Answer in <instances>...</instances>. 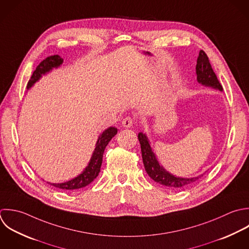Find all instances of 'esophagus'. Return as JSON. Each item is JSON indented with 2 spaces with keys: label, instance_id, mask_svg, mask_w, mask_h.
<instances>
[{
  "label": "esophagus",
  "instance_id": "1",
  "mask_svg": "<svg viewBox=\"0 0 249 249\" xmlns=\"http://www.w3.org/2000/svg\"><path fill=\"white\" fill-rule=\"evenodd\" d=\"M122 126L124 128H131L133 126V119L131 117H125L123 120H122Z\"/></svg>",
  "mask_w": 249,
  "mask_h": 249
}]
</instances>
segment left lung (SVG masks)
Here are the masks:
<instances>
[{"instance_id": "8db88e82", "label": "left lung", "mask_w": 249, "mask_h": 249, "mask_svg": "<svg viewBox=\"0 0 249 249\" xmlns=\"http://www.w3.org/2000/svg\"><path fill=\"white\" fill-rule=\"evenodd\" d=\"M196 74H197V81L200 84L206 87H211L215 90H219V91L223 90L219 80L217 79L216 74L214 73L211 66L209 57L203 50H200L199 56L197 59ZM138 139L141 143L142 156L145 172L155 182L162 184L165 187H168L170 189L178 190V189L187 187L188 185L194 183L200 178L203 177L204 174L194 178H180V177L174 176L173 174L169 173L159 163L156 157V154L154 153L150 145V142L146 134L140 132L138 135Z\"/></svg>"}]
</instances>
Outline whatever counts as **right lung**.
Returning <instances> with one entry per match:
<instances>
[{"mask_svg":"<svg viewBox=\"0 0 249 249\" xmlns=\"http://www.w3.org/2000/svg\"><path fill=\"white\" fill-rule=\"evenodd\" d=\"M62 64H63V59L59 55H53V56L47 57L36 67V71L33 72V75L31 76V79L28 82L27 89H30L31 87H33L34 84L42 77V75H45L46 73L50 72L53 69L59 68ZM116 134H117V128L108 127L99 136L95 145V149L92 153L91 159L88 165L86 166V168L81 172V174L65 182H61V183L47 182V183L62 190L79 189L90 184L99 176L105 149L107 143Z\"/></svg>","mask_w":249,"mask_h":249,"instance_id":"obj_1","label":"right lung"}]
</instances>
